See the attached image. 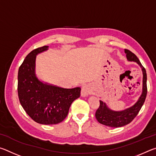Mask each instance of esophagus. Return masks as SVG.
<instances>
[{"mask_svg": "<svg viewBox=\"0 0 156 156\" xmlns=\"http://www.w3.org/2000/svg\"><path fill=\"white\" fill-rule=\"evenodd\" d=\"M91 88L89 84H84L81 89V96L83 97L87 96L91 93Z\"/></svg>", "mask_w": 156, "mask_h": 156, "instance_id": "esophagus-1", "label": "esophagus"}]
</instances>
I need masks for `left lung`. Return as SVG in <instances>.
Masks as SVG:
<instances>
[{"label": "left lung", "instance_id": "left-lung-1", "mask_svg": "<svg viewBox=\"0 0 156 156\" xmlns=\"http://www.w3.org/2000/svg\"><path fill=\"white\" fill-rule=\"evenodd\" d=\"M126 58L129 61L136 62L142 68V73H143V80H142V92L140 97L139 98L136 103L133 106L120 112H115L110 109L107 106V105L100 100V106L96 110V118L98 122L102 125H106L111 127H120L130 123L138 115L140 110L143 105L146 99L147 94V73L144 67L142 65L133 53L128 49H125Z\"/></svg>", "mask_w": 156, "mask_h": 156}]
</instances>
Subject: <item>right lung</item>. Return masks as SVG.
Segmentation results:
<instances>
[{"mask_svg":"<svg viewBox=\"0 0 156 156\" xmlns=\"http://www.w3.org/2000/svg\"><path fill=\"white\" fill-rule=\"evenodd\" d=\"M48 47L34 49L26 56L18 69V94L31 119L42 125H56L67 117L73 101L80 97L81 89H64L38 80L35 73L36 55Z\"/></svg>","mask_w":156,"mask_h":156,"instance_id":"1","label":"right lung"}]
</instances>
